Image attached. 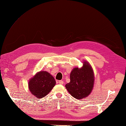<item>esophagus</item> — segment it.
I'll use <instances>...</instances> for the list:
<instances>
[{
    "instance_id": "obj_1",
    "label": "esophagus",
    "mask_w": 126,
    "mask_h": 126,
    "mask_svg": "<svg viewBox=\"0 0 126 126\" xmlns=\"http://www.w3.org/2000/svg\"><path fill=\"white\" fill-rule=\"evenodd\" d=\"M58 82H59V84H60V85H63V80H59Z\"/></svg>"
}]
</instances>
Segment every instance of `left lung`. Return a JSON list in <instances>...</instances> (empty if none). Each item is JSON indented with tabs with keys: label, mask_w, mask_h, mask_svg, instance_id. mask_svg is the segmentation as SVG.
<instances>
[{
	"label": "left lung",
	"mask_w": 126,
	"mask_h": 126,
	"mask_svg": "<svg viewBox=\"0 0 126 126\" xmlns=\"http://www.w3.org/2000/svg\"><path fill=\"white\" fill-rule=\"evenodd\" d=\"M70 82L65 85L71 96L77 99L86 98L93 89L94 75L90 63L85 61L82 67H75L70 72Z\"/></svg>",
	"instance_id": "8db88e82"
}]
</instances>
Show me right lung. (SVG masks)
<instances>
[{"label": "right lung", "instance_id": "add662e5", "mask_svg": "<svg viewBox=\"0 0 126 126\" xmlns=\"http://www.w3.org/2000/svg\"><path fill=\"white\" fill-rule=\"evenodd\" d=\"M56 83L55 79L50 74L46 71H40L29 79L28 88L33 96L40 99L50 93Z\"/></svg>", "mask_w": 126, "mask_h": 126}]
</instances>
